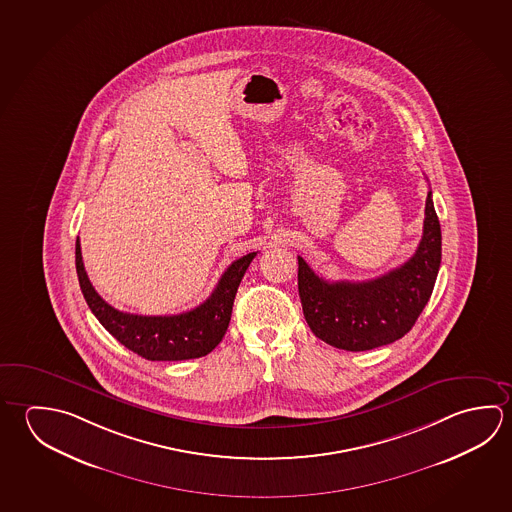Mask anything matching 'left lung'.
<instances>
[{
    "label": "left lung",
    "mask_w": 512,
    "mask_h": 512,
    "mask_svg": "<svg viewBox=\"0 0 512 512\" xmlns=\"http://www.w3.org/2000/svg\"><path fill=\"white\" fill-rule=\"evenodd\" d=\"M417 250L403 266L365 282H327L298 257V293L305 322L336 349H376L403 338L430 300L442 257L431 190Z\"/></svg>",
    "instance_id": "obj_1"
}]
</instances>
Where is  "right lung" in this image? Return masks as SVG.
I'll use <instances>...</instances> for the list:
<instances>
[{"mask_svg": "<svg viewBox=\"0 0 512 512\" xmlns=\"http://www.w3.org/2000/svg\"><path fill=\"white\" fill-rule=\"evenodd\" d=\"M255 255L257 252L234 260L217 282L214 293L196 309L171 316H142L118 311L100 298L86 275L79 239L75 243L77 277L91 313L124 347L149 361L201 358L216 349L232 318L237 287Z\"/></svg>", "mask_w": 512, "mask_h": 512, "instance_id": "add662e5", "label": "right lung"}]
</instances>
